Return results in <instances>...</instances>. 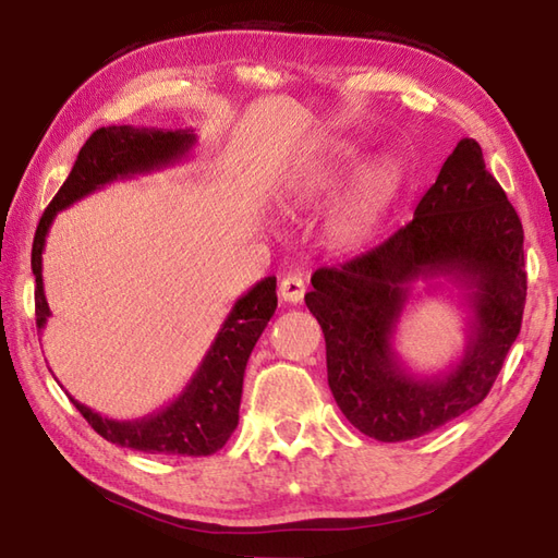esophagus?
Masks as SVG:
<instances>
[{
  "label": "esophagus",
  "mask_w": 558,
  "mask_h": 558,
  "mask_svg": "<svg viewBox=\"0 0 558 558\" xmlns=\"http://www.w3.org/2000/svg\"><path fill=\"white\" fill-rule=\"evenodd\" d=\"M279 295L281 301H289V303H301L303 295H305V281L301 275H287L279 283Z\"/></svg>",
  "instance_id": "esophagus-1"
}]
</instances>
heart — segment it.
<instances>
[{"mask_svg": "<svg viewBox=\"0 0 558 558\" xmlns=\"http://www.w3.org/2000/svg\"><path fill=\"white\" fill-rule=\"evenodd\" d=\"M354 151H347L335 161H323L301 170L287 185L289 207H308L332 195L342 185ZM404 168L395 156H378L363 166L349 195L337 204L327 219V235L337 247H361L378 233L388 219L392 204L400 197Z\"/></svg>", "mask_w": 558, "mask_h": 558, "instance_id": "heart-1", "label": "heart"}]
</instances>
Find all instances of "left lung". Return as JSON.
<instances>
[{
  "label": "left lung",
  "instance_id": "obj_1",
  "mask_svg": "<svg viewBox=\"0 0 558 558\" xmlns=\"http://www.w3.org/2000/svg\"><path fill=\"white\" fill-rule=\"evenodd\" d=\"M522 238L482 146L464 136L412 221L368 253L315 271L305 305L325 335L327 383L361 434L412 440L484 400L520 335L527 293ZM436 278L465 291L469 347L448 372L416 376L396 356L391 335L413 283Z\"/></svg>",
  "mask_w": 558,
  "mask_h": 558
}]
</instances>
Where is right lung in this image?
<instances>
[{"label": "right lung", "mask_w": 558, "mask_h": 558, "mask_svg": "<svg viewBox=\"0 0 558 558\" xmlns=\"http://www.w3.org/2000/svg\"><path fill=\"white\" fill-rule=\"evenodd\" d=\"M195 144L197 136L192 130L163 132L154 128H132V124L100 128L88 136L76 156L70 178L57 190L48 209L43 211L36 238H33L31 269L36 277L38 329H43L50 317V305L43 291V250L57 211L72 207L74 202L116 183V180H128L180 163ZM275 311L277 277H265L233 303L219 335L214 337L209 351L204 354L199 368L183 392L149 416L118 422V418L100 416L94 409L76 402L74 397L70 400L90 428L116 446L158 454H190V458L211 454L226 446L238 426L247 359Z\"/></svg>", "instance_id": "obj_1"}]
</instances>
